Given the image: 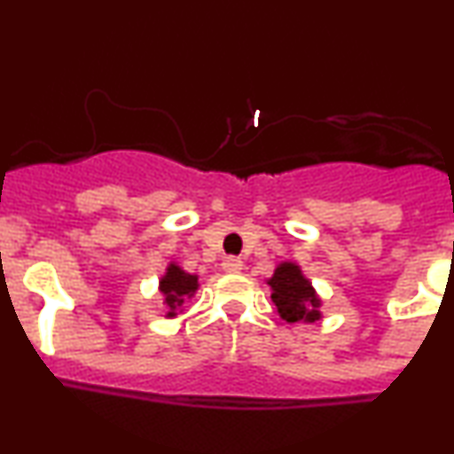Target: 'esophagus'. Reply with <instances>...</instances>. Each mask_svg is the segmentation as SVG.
<instances>
[{"mask_svg":"<svg viewBox=\"0 0 454 454\" xmlns=\"http://www.w3.org/2000/svg\"><path fill=\"white\" fill-rule=\"evenodd\" d=\"M222 269L226 270V273H239V270L243 269V262H241V260H239V258L228 256V258H223Z\"/></svg>","mask_w":454,"mask_h":454,"instance_id":"34e87169","label":"esophagus"}]
</instances>
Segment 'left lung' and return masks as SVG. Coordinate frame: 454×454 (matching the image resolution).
Segmentation results:
<instances>
[{
  "instance_id": "obj_1",
  "label": "left lung",
  "mask_w": 454,
  "mask_h": 454,
  "mask_svg": "<svg viewBox=\"0 0 454 454\" xmlns=\"http://www.w3.org/2000/svg\"><path fill=\"white\" fill-rule=\"evenodd\" d=\"M267 284L281 320L316 322L322 317L320 296L296 262H279Z\"/></svg>"
}]
</instances>
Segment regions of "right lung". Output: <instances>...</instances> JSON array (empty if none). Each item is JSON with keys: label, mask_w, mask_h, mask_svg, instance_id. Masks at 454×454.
<instances>
[{"label": "right lung", "mask_w": 454, "mask_h": 454, "mask_svg": "<svg viewBox=\"0 0 454 454\" xmlns=\"http://www.w3.org/2000/svg\"><path fill=\"white\" fill-rule=\"evenodd\" d=\"M198 290V275L187 273L176 262H170L166 267V273L160 279V294L164 296L166 317H175L181 314V307L187 299L196 294Z\"/></svg>", "instance_id": "obj_1"}]
</instances>
